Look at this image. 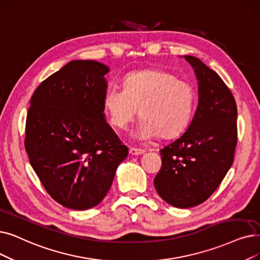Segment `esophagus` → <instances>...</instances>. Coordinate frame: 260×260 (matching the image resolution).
Returning <instances> with one entry per match:
<instances>
[{
	"label": "esophagus",
	"mask_w": 260,
	"mask_h": 260,
	"mask_svg": "<svg viewBox=\"0 0 260 260\" xmlns=\"http://www.w3.org/2000/svg\"><path fill=\"white\" fill-rule=\"evenodd\" d=\"M128 152H129V154L132 156H138V155H142L144 153L143 150H141V149H135V148H131Z\"/></svg>",
	"instance_id": "1"
}]
</instances>
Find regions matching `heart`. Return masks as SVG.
I'll use <instances>...</instances> for the list:
<instances>
[{"label":"heart","instance_id":"b5f03b06","mask_svg":"<svg viewBox=\"0 0 260 260\" xmlns=\"http://www.w3.org/2000/svg\"><path fill=\"white\" fill-rule=\"evenodd\" d=\"M196 102L192 85L159 70L129 73L123 88L108 87L103 99L111 124L119 128H125L140 108L141 120L131 133L140 142L182 133L192 119Z\"/></svg>","mask_w":260,"mask_h":260}]
</instances>
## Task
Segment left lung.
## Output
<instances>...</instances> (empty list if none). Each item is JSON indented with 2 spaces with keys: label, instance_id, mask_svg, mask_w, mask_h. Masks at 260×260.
<instances>
[{
  "label": "left lung",
  "instance_id": "1",
  "mask_svg": "<svg viewBox=\"0 0 260 260\" xmlns=\"http://www.w3.org/2000/svg\"><path fill=\"white\" fill-rule=\"evenodd\" d=\"M183 57L196 73L199 104L186 132L160 150L162 166L154 186L168 204L190 208L214 192L234 162L237 106L217 72L194 56Z\"/></svg>",
  "mask_w": 260,
  "mask_h": 260
}]
</instances>
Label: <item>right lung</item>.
<instances>
[{
    "mask_svg": "<svg viewBox=\"0 0 260 260\" xmlns=\"http://www.w3.org/2000/svg\"><path fill=\"white\" fill-rule=\"evenodd\" d=\"M109 68L72 60L43 81L30 99L25 150L47 192L76 210L96 206L128 154L106 122Z\"/></svg>",
    "mask_w": 260,
    "mask_h": 260,
    "instance_id": "add662e5",
    "label": "right lung"
}]
</instances>
